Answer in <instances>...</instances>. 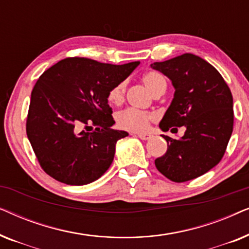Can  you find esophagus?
Listing matches in <instances>:
<instances>
[{"label":"esophagus","mask_w":249,"mask_h":249,"mask_svg":"<svg viewBox=\"0 0 249 249\" xmlns=\"http://www.w3.org/2000/svg\"><path fill=\"white\" fill-rule=\"evenodd\" d=\"M138 137L142 139V141H148V139H151L152 135H148V134H138Z\"/></svg>","instance_id":"esophagus-1"}]
</instances>
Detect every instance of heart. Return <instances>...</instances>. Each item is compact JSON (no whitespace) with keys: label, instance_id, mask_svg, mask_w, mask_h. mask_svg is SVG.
<instances>
[{"label":"heart","instance_id":"1","mask_svg":"<svg viewBox=\"0 0 249 249\" xmlns=\"http://www.w3.org/2000/svg\"><path fill=\"white\" fill-rule=\"evenodd\" d=\"M142 83L148 88V90L154 95L160 90H165L166 80L160 72L148 71L142 76ZM127 84L125 81H120L113 86L108 91V101L114 105H120L124 100ZM153 120V115L148 112L136 110V108H127L121 111L117 115V124L120 128L130 131H144L148 128L149 122Z\"/></svg>","mask_w":249,"mask_h":249}]
</instances>
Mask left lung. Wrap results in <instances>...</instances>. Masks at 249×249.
I'll return each instance as SVG.
<instances>
[{"instance_id": "1", "label": "left lung", "mask_w": 249, "mask_h": 249, "mask_svg": "<svg viewBox=\"0 0 249 249\" xmlns=\"http://www.w3.org/2000/svg\"><path fill=\"white\" fill-rule=\"evenodd\" d=\"M151 68L165 74L176 89L160 128L186 127L180 139L162 135L168 149L155 160V166L175 182L193 180L214 168L226 152L233 129L230 88L212 64L190 53Z\"/></svg>"}]
</instances>
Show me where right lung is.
<instances>
[{"instance_id":"add662e5","label":"right lung","mask_w":249,"mask_h":249,"mask_svg":"<svg viewBox=\"0 0 249 249\" xmlns=\"http://www.w3.org/2000/svg\"><path fill=\"white\" fill-rule=\"evenodd\" d=\"M139 61L115 66L86 57H67L47 69L33 88L27 136L40 166L72 186L97 180L110 168L119 139L127 131L114 124L108 91ZM95 127V130L89 129Z\"/></svg>"}]
</instances>
